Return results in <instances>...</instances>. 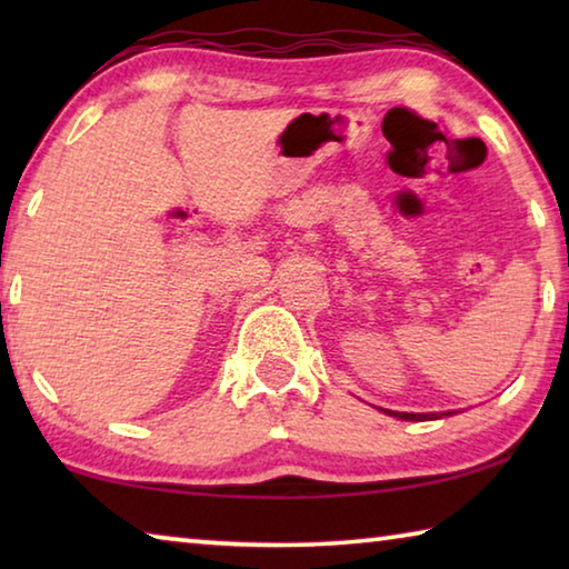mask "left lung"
Returning <instances> with one entry per match:
<instances>
[{
	"label": "left lung",
	"instance_id": "1",
	"mask_svg": "<svg viewBox=\"0 0 569 569\" xmlns=\"http://www.w3.org/2000/svg\"><path fill=\"white\" fill-rule=\"evenodd\" d=\"M391 417L407 419V421H427V419H437V413H407V411H387Z\"/></svg>",
	"mask_w": 569,
	"mask_h": 569
}]
</instances>
